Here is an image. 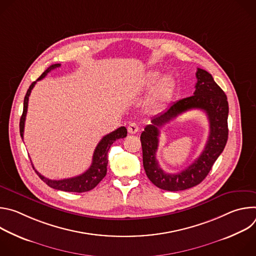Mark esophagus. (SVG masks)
Listing matches in <instances>:
<instances>
[{"instance_id":"esophagus-1","label":"esophagus","mask_w":256,"mask_h":256,"mask_svg":"<svg viewBox=\"0 0 256 256\" xmlns=\"http://www.w3.org/2000/svg\"><path fill=\"white\" fill-rule=\"evenodd\" d=\"M128 134H136L138 132V126L134 122L130 124L128 126Z\"/></svg>"}]
</instances>
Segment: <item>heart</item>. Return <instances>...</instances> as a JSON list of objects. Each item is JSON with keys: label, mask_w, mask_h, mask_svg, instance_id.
Listing matches in <instances>:
<instances>
[{"label": "heart", "mask_w": 256, "mask_h": 256, "mask_svg": "<svg viewBox=\"0 0 256 256\" xmlns=\"http://www.w3.org/2000/svg\"><path fill=\"white\" fill-rule=\"evenodd\" d=\"M162 72L160 70H150L140 81V88H150L157 84L150 96V104L154 108H163L169 103L174 95L176 81L173 76L167 75L161 79Z\"/></svg>", "instance_id": "heart-1"}]
</instances>
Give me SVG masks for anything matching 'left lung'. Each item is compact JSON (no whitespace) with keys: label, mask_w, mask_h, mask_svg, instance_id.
Segmentation results:
<instances>
[{"label":"left lung","mask_w":256,"mask_h":256,"mask_svg":"<svg viewBox=\"0 0 256 256\" xmlns=\"http://www.w3.org/2000/svg\"><path fill=\"white\" fill-rule=\"evenodd\" d=\"M196 91L192 96L178 100L151 120L140 134L142 165L148 178L157 188L168 192H179L194 188L206 178L218 157L223 152L228 140L229 105L225 92L212 75L202 68L196 70ZM190 108H202L208 116L210 134L200 157L181 172L166 174L156 159L158 128L179 114Z\"/></svg>","instance_id":"left-lung-1"}]
</instances>
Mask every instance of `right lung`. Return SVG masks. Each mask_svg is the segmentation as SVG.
Returning <instances> with one entry per match:
<instances>
[{"instance_id":"add662e5","label":"right lung","mask_w":256,"mask_h":256,"mask_svg":"<svg viewBox=\"0 0 256 256\" xmlns=\"http://www.w3.org/2000/svg\"><path fill=\"white\" fill-rule=\"evenodd\" d=\"M60 66V64H54L48 66L42 75L33 82L30 87L27 90V93L24 98V104H23V114L20 118V134L21 138H23V134H24V124H25V118H26V114H27V107H28V100L29 96L31 93V90L35 86L36 82L42 80L48 72ZM128 134V130L124 126H120L118 130H114L112 132L108 134L102 138V140L98 142L97 147L95 148L94 154H93V160L92 164L89 167L88 170H86L84 173L80 174L79 176L76 177H72V178H66V179H62V180H52L44 175H42L40 172L35 170V172L38 173L40 178L46 182V184L62 192H85L93 190L99 182L105 177L106 172H107V153L109 151V148L112 147V144L118 138H124Z\"/></svg>"}]
</instances>
